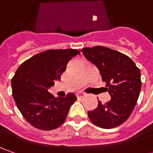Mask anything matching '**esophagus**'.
I'll return each mask as SVG.
<instances>
[{
	"label": "esophagus",
	"mask_w": 153,
	"mask_h": 153,
	"mask_svg": "<svg viewBox=\"0 0 153 153\" xmlns=\"http://www.w3.org/2000/svg\"><path fill=\"white\" fill-rule=\"evenodd\" d=\"M86 95V94L85 93H82V92H79L78 94H77V96L80 98H82V97H84Z\"/></svg>",
	"instance_id": "esophagus-1"
}]
</instances>
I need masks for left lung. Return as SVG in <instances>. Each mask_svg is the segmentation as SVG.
<instances>
[{
  "instance_id": "8db88e82",
  "label": "left lung",
  "mask_w": 153,
  "mask_h": 153,
  "mask_svg": "<svg viewBox=\"0 0 153 153\" xmlns=\"http://www.w3.org/2000/svg\"><path fill=\"white\" fill-rule=\"evenodd\" d=\"M81 51L99 69L111 98L105 104L99 101L97 108L88 111L89 119L102 128L119 126L129 117L138 100L141 88L140 69L129 57L105 47Z\"/></svg>"
}]
</instances>
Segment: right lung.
Here are the masks:
<instances>
[{
  "instance_id": "add662e5",
  "label": "right lung",
  "mask_w": 153,
  "mask_h": 153,
  "mask_svg": "<svg viewBox=\"0 0 153 153\" xmlns=\"http://www.w3.org/2000/svg\"><path fill=\"white\" fill-rule=\"evenodd\" d=\"M78 53L72 48L51 49L33 56L18 68L12 79L13 96L21 114L35 128L52 130L66 119L76 95L54 97L48 89L60 80L68 62Z\"/></svg>"
}]
</instances>
